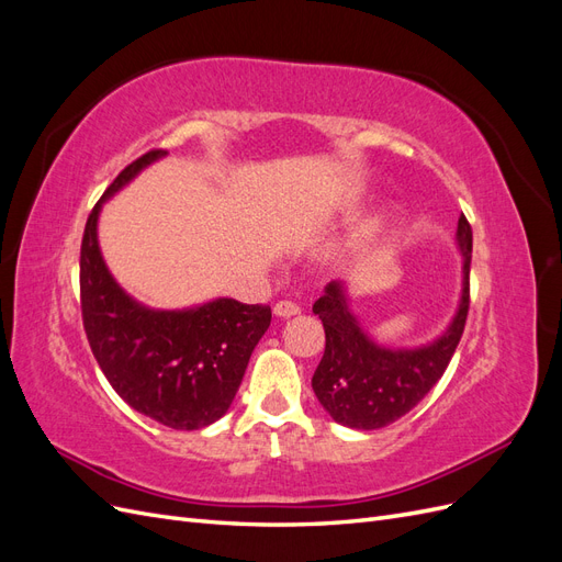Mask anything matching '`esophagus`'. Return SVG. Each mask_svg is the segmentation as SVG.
<instances>
[{"instance_id": "1", "label": "esophagus", "mask_w": 562, "mask_h": 562, "mask_svg": "<svg viewBox=\"0 0 562 562\" xmlns=\"http://www.w3.org/2000/svg\"><path fill=\"white\" fill-rule=\"evenodd\" d=\"M297 314H300V307L291 300H279L274 304V316H279V318H291V316H297Z\"/></svg>"}]
</instances>
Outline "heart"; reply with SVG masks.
<instances>
[{
	"label": "heart",
	"mask_w": 562,
	"mask_h": 562,
	"mask_svg": "<svg viewBox=\"0 0 562 562\" xmlns=\"http://www.w3.org/2000/svg\"><path fill=\"white\" fill-rule=\"evenodd\" d=\"M389 220H391V211L389 209H382V211H378L375 215H370L366 223L361 225V229L353 234V239H351V248H363V246H368L372 239H378V236L384 232V227L389 225Z\"/></svg>",
	"instance_id": "b5f03b06"
}]
</instances>
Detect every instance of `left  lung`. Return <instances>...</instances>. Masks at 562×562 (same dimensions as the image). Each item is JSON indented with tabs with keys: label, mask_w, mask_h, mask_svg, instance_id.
Returning a JSON list of instances; mask_svg holds the SVG:
<instances>
[{
	"label": "left lung",
	"mask_w": 562,
	"mask_h": 562,
	"mask_svg": "<svg viewBox=\"0 0 562 562\" xmlns=\"http://www.w3.org/2000/svg\"><path fill=\"white\" fill-rule=\"evenodd\" d=\"M462 252V297L446 333L415 349H389L372 342L349 310L347 285L330 281L314 302L326 330V351L312 378L314 394L326 413L349 429H382L401 419L443 378L462 339L469 314V269L473 234L464 215L457 223Z\"/></svg>",
	"instance_id": "left-lung-1"
}]
</instances>
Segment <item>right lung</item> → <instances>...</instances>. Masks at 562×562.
Returning <instances> with one entry per match:
<instances>
[{
  "label": "right lung",
  "mask_w": 562,
  "mask_h": 562,
  "mask_svg": "<svg viewBox=\"0 0 562 562\" xmlns=\"http://www.w3.org/2000/svg\"><path fill=\"white\" fill-rule=\"evenodd\" d=\"M164 155L151 149L128 164L93 206L81 239V318L116 394L164 427L194 431L229 411L250 353L269 328L271 310L232 297L178 312L149 310L112 279L98 246L100 209Z\"/></svg>",
  "instance_id": "right-lung-1"
}]
</instances>
